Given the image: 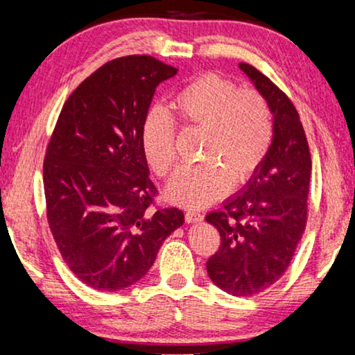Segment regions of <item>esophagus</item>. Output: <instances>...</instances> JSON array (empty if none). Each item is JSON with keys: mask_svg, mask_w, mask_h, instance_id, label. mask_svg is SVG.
I'll use <instances>...</instances> for the list:
<instances>
[{"mask_svg": "<svg viewBox=\"0 0 355 355\" xmlns=\"http://www.w3.org/2000/svg\"><path fill=\"white\" fill-rule=\"evenodd\" d=\"M184 218H187L188 223H198V222L204 220V216L198 211H187V214H184Z\"/></svg>", "mask_w": 355, "mask_h": 355, "instance_id": "obj_1", "label": "esophagus"}]
</instances>
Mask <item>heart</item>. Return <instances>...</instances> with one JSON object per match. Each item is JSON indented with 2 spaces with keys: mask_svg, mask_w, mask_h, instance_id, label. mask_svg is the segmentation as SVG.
<instances>
[{
  "mask_svg": "<svg viewBox=\"0 0 355 355\" xmlns=\"http://www.w3.org/2000/svg\"><path fill=\"white\" fill-rule=\"evenodd\" d=\"M171 112L149 109L141 125V146L157 175H167L177 161V122L206 130L198 166L182 167L167 184L171 201L201 207L222 198L233 180L241 184L266 161L273 141L270 104L256 89H241L216 73L194 78L178 89Z\"/></svg>",
  "mask_w": 355,
  "mask_h": 355,
  "instance_id": "1",
  "label": "heart"
}]
</instances>
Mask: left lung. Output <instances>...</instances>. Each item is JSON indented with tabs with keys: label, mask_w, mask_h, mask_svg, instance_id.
<instances>
[{
	"label": "left lung",
	"mask_w": 355,
	"mask_h": 355,
	"mask_svg": "<svg viewBox=\"0 0 355 355\" xmlns=\"http://www.w3.org/2000/svg\"><path fill=\"white\" fill-rule=\"evenodd\" d=\"M239 69L267 99L273 141L241 193L206 220L220 233L207 273L233 296H254L277 283L291 262L307 223L312 159L299 114L286 94L251 64Z\"/></svg>",
	"instance_id": "8db88e82"
}]
</instances>
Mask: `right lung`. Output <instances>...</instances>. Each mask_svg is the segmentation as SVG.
Returning a JSON list of instances; mask_svg holds the SVG:
<instances>
[{"mask_svg": "<svg viewBox=\"0 0 355 355\" xmlns=\"http://www.w3.org/2000/svg\"><path fill=\"white\" fill-rule=\"evenodd\" d=\"M177 72L146 54L112 59L73 89L48 143L49 230L73 275L98 291L141 279L184 222L177 207H153L157 189L141 146L156 87Z\"/></svg>", "mask_w": 355, "mask_h": 355, "instance_id": "add662e5", "label": "right lung"}]
</instances>
